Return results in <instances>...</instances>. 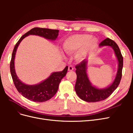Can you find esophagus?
<instances>
[{
    "label": "esophagus",
    "mask_w": 133,
    "mask_h": 133,
    "mask_svg": "<svg viewBox=\"0 0 133 133\" xmlns=\"http://www.w3.org/2000/svg\"><path fill=\"white\" fill-rule=\"evenodd\" d=\"M73 69H74V68L73 66L70 65L69 66V67H68V70L69 71H72Z\"/></svg>",
    "instance_id": "1"
}]
</instances>
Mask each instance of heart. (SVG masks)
Returning <instances> with one entry per match:
<instances>
[{"mask_svg": "<svg viewBox=\"0 0 133 133\" xmlns=\"http://www.w3.org/2000/svg\"><path fill=\"white\" fill-rule=\"evenodd\" d=\"M98 42L95 37L88 34H76L68 38L63 44V48L67 54H75L76 62H80L85 59L88 53L94 49Z\"/></svg>", "mask_w": 133, "mask_h": 133, "instance_id": "1", "label": "heart"}]
</instances>
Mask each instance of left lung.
Masks as SVG:
<instances>
[{
  "label": "left lung",
  "instance_id": "obj_1",
  "mask_svg": "<svg viewBox=\"0 0 133 133\" xmlns=\"http://www.w3.org/2000/svg\"><path fill=\"white\" fill-rule=\"evenodd\" d=\"M99 47L110 46L113 49L118 62V70L113 82L104 88H99L92 85L87 74L88 60H84L75 66L77 76L75 85L76 94L82 100L87 102H98L109 97L117 87L120 82L123 66V58L116 43L109 38H107L99 45Z\"/></svg>",
  "mask_w": 133,
  "mask_h": 133
}]
</instances>
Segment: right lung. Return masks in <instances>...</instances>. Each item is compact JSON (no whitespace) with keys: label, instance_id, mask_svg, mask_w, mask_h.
<instances>
[{"label":"right lung","instance_id":"obj_1","mask_svg":"<svg viewBox=\"0 0 133 133\" xmlns=\"http://www.w3.org/2000/svg\"><path fill=\"white\" fill-rule=\"evenodd\" d=\"M59 30H53L48 28H34L28 31L16 44L11 55L10 64V73L14 85L19 93L24 97L34 102H44L51 99L57 92L59 83L66 74L68 66L60 72H53L50 75L42 82L34 85H28L20 80L15 69L14 60L16 52L20 43L23 39L29 35H35L43 37L50 41H55L59 35Z\"/></svg>","mask_w":133,"mask_h":133}]
</instances>
